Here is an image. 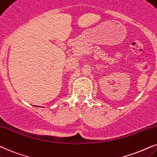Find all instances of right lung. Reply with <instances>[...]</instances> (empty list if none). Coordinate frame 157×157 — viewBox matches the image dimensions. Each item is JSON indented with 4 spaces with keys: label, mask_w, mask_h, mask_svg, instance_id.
Masks as SVG:
<instances>
[{
    "label": "right lung",
    "mask_w": 157,
    "mask_h": 157,
    "mask_svg": "<svg viewBox=\"0 0 157 157\" xmlns=\"http://www.w3.org/2000/svg\"><path fill=\"white\" fill-rule=\"evenodd\" d=\"M35 107H39V106H36V105H35Z\"/></svg>",
    "instance_id": "right-lung-1"
}]
</instances>
